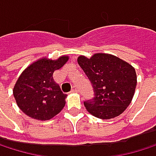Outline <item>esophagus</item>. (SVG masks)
<instances>
[{
  "label": "esophagus",
  "instance_id": "1",
  "mask_svg": "<svg viewBox=\"0 0 156 156\" xmlns=\"http://www.w3.org/2000/svg\"><path fill=\"white\" fill-rule=\"evenodd\" d=\"M71 92H72V93H76V92H79V89H77L76 86H74L73 89H72V90H71Z\"/></svg>",
  "mask_w": 156,
  "mask_h": 156
}]
</instances>
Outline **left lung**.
<instances>
[{
  "label": "left lung",
  "instance_id": "8db88e82",
  "mask_svg": "<svg viewBox=\"0 0 156 156\" xmlns=\"http://www.w3.org/2000/svg\"><path fill=\"white\" fill-rule=\"evenodd\" d=\"M77 63L94 90V98L84 102L87 111L101 119H111L123 113L135 93V68L115 55L101 52L90 58L80 55Z\"/></svg>",
  "mask_w": 156,
  "mask_h": 156
}]
</instances>
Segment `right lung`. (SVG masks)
I'll return each mask as SVG.
<instances>
[{
  "label": "right lung",
  "instance_id": "add662e5",
  "mask_svg": "<svg viewBox=\"0 0 156 156\" xmlns=\"http://www.w3.org/2000/svg\"><path fill=\"white\" fill-rule=\"evenodd\" d=\"M69 56L56 60L42 57L30 64L17 79L13 94L16 105L27 116L36 120H50L66 105L64 94L53 80V72L64 66Z\"/></svg>",
  "mask_w": 156,
  "mask_h": 156
}]
</instances>
